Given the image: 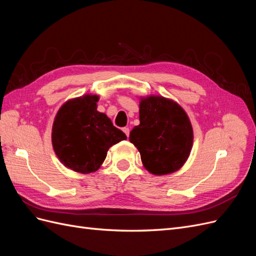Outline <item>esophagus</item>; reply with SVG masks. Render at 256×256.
Wrapping results in <instances>:
<instances>
[{"mask_svg": "<svg viewBox=\"0 0 256 256\" xmlns=\"http://www.w3.org/2000/svg\"><path fill=\"white\" fill-rule=\"evenodd\" d=\"M122 131H124V134H125L127 136H129V134H130V130H129V128H127V127L122 128Z\"/></svg>", "mask_w": 256, "mask_h": 256, "instance_id": "esophagus-1", "label": "esophagus"}]
</instances>
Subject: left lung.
Instances as JSON below:
<instances>
[{
    "mask_svg": "<svg viewBox=\"0 0 256 256\" xmlns=\"http://www.w3.org/2000/svg\"><path fill=\"white\" fill-rule=\"evenodd\" d=\"M130 142L140 152L147 171L166 175L187 161L193 131L182 108L172 100L150 96L141 100L140 125L131 130Z\"/></svg>",
    "mask_w": 256,
    "mask_h": 256,
    "instance_id": "obj_1",
    "label": "left lung"
}]
</instances>
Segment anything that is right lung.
Returning a JSON list of instances; mask_svg holds the SVG:
<instances>
[{
  "mask_svg": "<svg viewBox=\"0 0 256 256\" xmlns=\"http://www.w3.org/2000/svg\"><path fill=\"white\" fill-rule=\"evenodd\" d=\"M96 95L72 99L62 106L52 128V145L67 168L88 174L102 164L110 147L127 136L97 111Z\"/></svg>",
  "mask_w": 256,
  "mask_h": 256,
  "instance_id": "1",
  "label": "right lung"
}]
</instances>
